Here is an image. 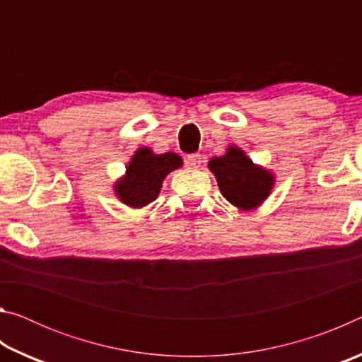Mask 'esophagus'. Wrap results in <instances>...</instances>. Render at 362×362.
Masks as SVG:
<instances>
[{"label": "esophagus", "mask_w": 362, "mask_h": 362, "mask_svg": "<svg viewBox=\"0 0 362 362\" xmlns=\"http://www.w3.org/2000/svg\"><path fill=\"white\" fill-rule=\"evenodd\" d=\"M185 163L189 168H199L201 166V155L199 153H192V155H187Z\"/></svg>", "instance_id": "obj_1"}]
</instances>
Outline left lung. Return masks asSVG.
<instances>
[{
	"mask_svg": "<svg viewBox=\"0 0 362 362\" xmlns=\"http://www.w3.org/2000/svg\"><path fill=\"white\" fill-rule=\"evenodd\" d=\"M207 166L216 175L223 198L240 211L257 209L274 185L272 170L254 164L236 145H230L225 155L211 158Z\"/></svg>",
	"mask_w": 362,
	"mask_h": 362,
	"instance_id": "left-lung-1",
	"label": "left lung"
}]
</instances>
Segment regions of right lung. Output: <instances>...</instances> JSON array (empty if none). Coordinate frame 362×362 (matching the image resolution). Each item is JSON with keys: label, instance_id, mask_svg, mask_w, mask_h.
<instances>
[{"label": "right lung", "instance_id": "obj_1", "mask_svg": "<svg viewBox=\"0 0 362 362\" xmlns=\"http://www.w3.org/2000/svg\"><path fill=\"white\" fill-rule=\"evenodd\" d=\"M182 161L177 153L156 155L142 146L127 163L126 174L115 182V193L121 203L134 209H142L158 198L163 180L169 173L182 168Z\"/></svg>", "mask_w": 362, "mask_h": 362}]
</instances>
